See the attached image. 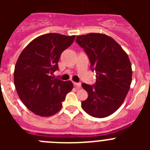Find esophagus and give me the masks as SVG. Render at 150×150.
I'll list each match as a JSON object with an SVG mask.
<instances>
[{
    "instance_id": "esophagus-1",
    "label": "esophagus",
    "mask_w": 150,
    "mask_h": 150,
    "mask_svg": "<svg viewBox=\"0 0 150 150\" xmlns=\"http://www.w3.org/2000/svg\"><path fill=\"white\" fill-rule=\"evenodd\" d=\"M74 86L76 87V88H79L81 87V83H74Z\"/></svg>"
}]
</instances>
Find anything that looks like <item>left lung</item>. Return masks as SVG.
Listing matches in <instances>:
<instances>
[{
  "label": "left lung",
  "mask_w": 150,
  "mask_h": 150,
  "mask_svg": "<svg viewBox=\"0 0 150 150\" xmlns=\"http://www.w3.org/2000/svg\"><path fill=\"white\" fill-rule=\"evenodd\" d=\"M76 43L84 49L96 72L94 86L82 83L88 98L82 108L90 116L104 118L116 112L124 102L132 79V64L128 55L115 40L104 34L77 36Z\"/></svg>",
  "instance_id": "left-lung-1"
}]
</instances>
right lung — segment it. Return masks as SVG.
Wrapping results in <instances>:
<instances>
[{"instance_id": "add662e5", "label": "right lung", "mask_w": 150, "mask_h": 150, "mask_svg": "<svg viewBox=\"0 0 150 150\" xmlns=\"http://www.w3.org/2000/svg\"><path fill=\"white\" fill-rule=\"evenodd\" d=\"M75 35L50 33L33 40L22 50L14 70V84L19 98L29 110L43 117L59 112L62 101L74 88L72 82L52 76L59 69L61 54Z\"/></svg>"}]
</instances>
